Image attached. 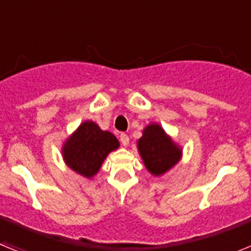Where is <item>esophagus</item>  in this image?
Wrapping results in <instances>:
<instances>
[{
	"label": "esophagus",
	"mask_w": 251,
	"mask_h": 251,
	"mask_svg": "<svg viewBox=\"0 0 251 251\" xmlns=\"http://www.w3.org/2000/svg\"><path fill=\"white\" fill-rule=\"evenodd\" d=\"M119 138H121V142H122V145H123V146L129 145V137H128L126 133H122L121 136H119Z\"/></svg>",
	"instance_id": "34e87169"
}]
</instances>
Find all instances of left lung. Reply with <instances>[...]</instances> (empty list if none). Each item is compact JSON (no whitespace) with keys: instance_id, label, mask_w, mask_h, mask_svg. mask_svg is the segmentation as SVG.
<instances>
[{"instance_id":"8db88e82","label":"left lung","mask_w":251,"mask_h":251,"mask_svg":"<svg viewBox=\"0 0 251 251\" xmlns=\"http://www.w3.org/2000/svg\"><path fill=\"white\" fill-rule=\"evenodd\" d=\"M138 150L146 167L156 176L174 167L181 157V151L157 124H151L143 130V137L138 141Z\"/></svg>"}]
</instances>
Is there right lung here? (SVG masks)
Returning <instances> with one entry per match:
<instances>
[{
  "mask_svg": "<svg viewBox=\"0 0 251 251\" xmlns=\"http://www.w3.org/2000/svg\"><path fill=\"white\" fill-rule=\"evenodd\" d=\"M118 147V139L112 133L101 130L93 122H85L64 146V158L77 174L92 177L98 172L108 153Z\"/></svg>",
  "mask_w": 251,
  "mask_h": 251,
  "instance_id": "1",
  "label": "right lung"
}]
</instances>
